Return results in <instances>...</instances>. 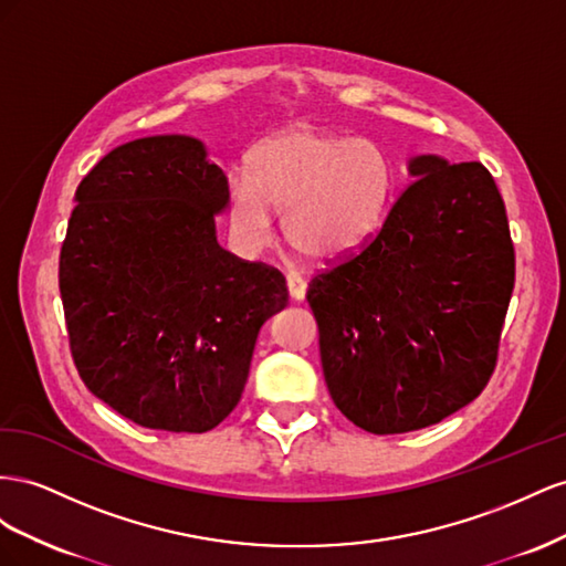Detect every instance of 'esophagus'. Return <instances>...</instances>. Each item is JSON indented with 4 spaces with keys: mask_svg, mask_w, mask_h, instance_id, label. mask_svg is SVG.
Masks as SVG:
<instances>
[{
    "mask_svg": "<svg viewBox=\"0 0 566 566\" xmlns=\"http://www.w3.org/2000/svg\"><path fill=\"white\" fill-rule=\"evenodd\" d=\"M286 289H289V296H292L294 301H303L305 292H308V284H305L301 277H296V274H289Z\"/></svg>",
    "mask_w": 566,
    "mask_h": 566,
    "instance_id": "1",
    "label": "esophagus"
}]
</instances>
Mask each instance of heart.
<instances>
[{
    "mask_svg": "<svg viewBox=\"0 0 566 566\" xmlns=\"http://www.w3.org/2000/svg\"><path fill=\"white\" fill-rule=\"evenodd\" d=\"M394 191V158L379 142L296 125L253 151L249 175L232 177L228 211L247 247L265 244L277 211L298 253L336 263L377 234Z\"/></svg>",
    "mask_w": 566,
    "mask_h": 566,
    "instance_id": "heart-1",
    "label": "heart"
}]
</instances>
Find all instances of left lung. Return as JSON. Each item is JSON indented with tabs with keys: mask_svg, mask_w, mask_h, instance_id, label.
I'll return each instance as SVG.
<instances>
[{
	"mask_svg": "<svg viewBox=\"0 0 566 566\" xmlns=\"http://www.w3.org/2000/svg\"><path fill=\"white\" fill-rule=\"evenodd\" d=\"M381 230L308 286L334 406L369 433L441 422L489 384L514 289L493 175L424 154Z\"/></svg>",
	"mask_w": 566,
	"mask_h": 566,
	"instance_id": "left-lung-1",
	"label": "left lung"
}]
</instances>
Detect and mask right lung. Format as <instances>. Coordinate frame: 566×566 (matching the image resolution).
<instances>
[{"label":"right lung","instance_id":"right-lung-1","mask_svg":"<svg viewBox=\"0 0 566 566\" xmlns=\"http://www.w3.org/2000/svg\"><path fill=\"white\" fill-rule=\"evenodd\" d=\"M75 201L59 289L80 379L139 427L211 431L289 303L280 270L218 244L228 177L199 139L142 137L106 154Z\"/></svg>","mask_w":566,"mask_h":566}]
</instances>
